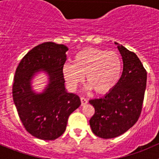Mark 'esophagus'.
I'll list each match as a JSON object with an SVG mask.
<instances>
[{"mask_svg":"<svg viewBox=\"0 0 159 159\" xmlns=\"http://www.w3.org/2000/svg\"><path fill=\"white\" fill-rule=\"evenodd\" d=\"M81 105H82V106H84V105L88 103V100L84 97L81 98Z\"/></svg>","mask_w":159,"mask_h":159,"instance_id":"34e87169","label":"esophagus"}]
</instances>
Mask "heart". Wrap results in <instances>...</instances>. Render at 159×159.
Instances as JSON below:
<instances>
[{
  "label": "heart",
  "mask_w": 159,
  "mask_h": 159,
  "mask_svg": "<svg viewBox=\"0 0 159 159\" xmlns=\"http://www.w3.org/2000/svg\"><path fill=\"white\" fill-rule=\"evenodd\" d=\"M122 74V62L116 53L88 48L75 55L73 64L66 62L62 75L68 87L75 91L85 80L88 90L94 89L98 94H106L118 84Z\"/></svg>",
  "instance_id": "heart-1"
}]
</instances>
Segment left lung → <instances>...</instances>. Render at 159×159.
<instances>
[{
	"mask_svg": "<svg viewBox=\"0 0 159 159\" xmlns=\"http://www.w3.org/2000/svg\"><path fill=\"white\" fill-rule=\"evenodd\" d=\"M122 57L121 79L103 98L91 99L94 115L89 123L95 135L108 139L131 129L139 119L146 89L147 72L134 52L115 42Z\"/></svg>",
	"mask_w": 159,
	"mask_h": 159,
	"instance_id": "8db88e82",
	"label": "left lung"
}]
</instances>
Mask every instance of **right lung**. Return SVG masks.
Listing matches in <instances>:
<instances>
[{"label": "right lung", "instance_id": "right-lung-1", "mask_svg": "<svg viewBox=\"0 0 159 159\" xmlns=\"http://www.w3.org/2000/svg\"><path fill=\"white\" fill-rule=\"evenodd\" d=\"M68 50L64 44L44 42L30 50L16 69L13 100L25 129L39 139L60 137L66 129L69 115L81 105L80 98L68 93L65 86L62 67ZM42 70L49 77V84L42 93H37L31 81Z\"/></svg>", "mask_w": 159, "mask_h": 159}]
</instances>
